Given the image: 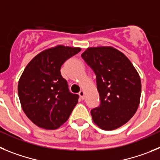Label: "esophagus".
Instances as JSON below:
<instances>
[{"mask_svg": "<svg viewBox=\"0 0 160 160\" xmlns=\"http://www.w3.org/2000/svg\"><path fill=\"white\" fill-rule=\"evenodd\" d=\"M79 95H80V98H81L82 100H83V99H84V91L80 90V92H79Z\"/></svg>", "mask_w": 160, "mask_h": 160, "instance_id": "esophagus-1", "label": "esophagus"}]
</instances>
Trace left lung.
Here are the masks:
<instances>
[{
  "mask_svg": "<svg viewBox=\"0 0 160 160\" xmlns=\"http://www.w3.org/2000/svg\"><path fill=\"white\" fill-rule=\"evenodd\" d=\"M82 58L93 70L100 104L91 111L103 130H115L130 120L139 104L140 77L126 56L112 47L88 48Z\"/></svg>",
  "mask_w": 160,
  "mask_h": 160,
  "instance_id": "left-lung-1",
  "label": "left lung"
}]
</instances>
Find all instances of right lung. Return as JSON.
Listing matches in <instances>:
<instances>
[{
  "label": "right lung",
  "instance_id": "right-lung-1",
  "mask_svg": "<svg viewBox=\"0 0 160 160\" xmlns=\"http://www.w3.org/2000/svg\"><path fill=\"white\" fill-rule=\"evenodd\" d=\"M80 48L57 45L37 54L25 67L19 82L18 96L28 119L37 126L55 130L65 123L79 96L70 92L60 68Z\"/></svg>",
  "mask_w": 160,
  "mask_h": 160
}]
</instances>
